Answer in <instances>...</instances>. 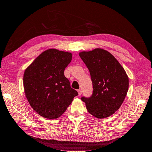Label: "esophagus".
<instances>
[{
    "label": "esophagus",
    "instance_id": "34e87169",
    "mask_svg": "<svg viewBox=\"0 0 152 152\" xmlns=\"http://www.w3.org/2000/svg\"><path fill=\"white\" fill-rule=\"evenodd\" d=\"M77 92H78V94H79V96H80L81 94V93H82V91H81V89H79L78 91H77Z\"/></svg>",
    "mask_w": 152,
    "mask_h": 152
}]
</instances>
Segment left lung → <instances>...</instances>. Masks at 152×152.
<instances>
[{"mask_svg": "<svg viewBox=\"0 0 152 152\" xmlns=\"http://www.w3.org/2000/svg\"><path fill=\"white\" fill-rule=\"evenodd\" d=\"M80 56L89 70L93 88L90 97L82 96L81 99L92 115L108 117L124 102L128 91V77L116 59L104 49L83 51Z\"/></svg>", "mask_w": 152, "mask_h": 152, "instance_id": "8db88e82", "label": "left lung"}]
</instances>
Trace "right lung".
Masks as SVG:
<instances>
[{"mask_svg": "<svg viewBox=\"0 0 152 152\" xmlns=\"http://www.w3.org/2000/svg\"><path fill=\"white\" fill-rule=\"evenodd\" d=\"M71 60V53L50 49L42 53L25 70L26 97L32 108L43 117H60L78 95L64 74Z\"/></svg>", "mask_w": 152, "mask_h": 152, "instance_id": "1", "label": "right lung"}]
</instances>
